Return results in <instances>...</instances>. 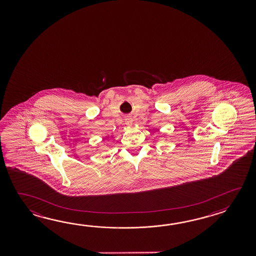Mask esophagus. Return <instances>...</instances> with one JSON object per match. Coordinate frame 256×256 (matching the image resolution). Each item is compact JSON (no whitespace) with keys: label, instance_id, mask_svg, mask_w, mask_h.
Here are the masks:
<instances>
[{"label":"esophagus","instance_id":"obj_1","mask_svg":"<svg viewBox=\"0 0 256 256\" xmlns=\"http://www.w3.org/2000/svg\"><path fill=\"white\" fill-rule=\"evenodd\" d=\"M126 126H132V119L130 118V116H126Z\"/></svg>","mask_w":256,"mask_h":256}]
</instances>
